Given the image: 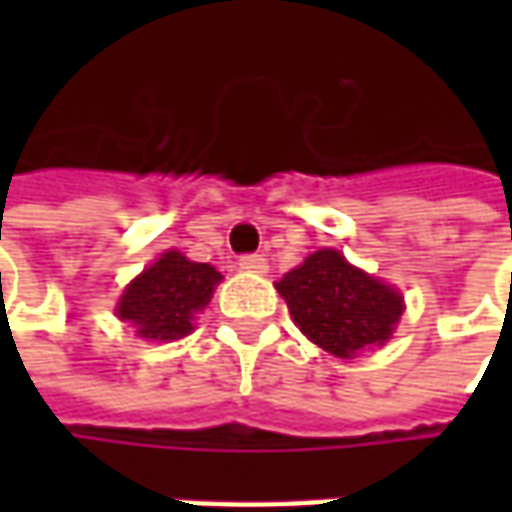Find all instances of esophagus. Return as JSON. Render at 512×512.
Masks as SVG:
<instances>
[{
    "instance_id": "34e87169",
    "label": "esophagus",
    "mask_w": 512,
    "mask_h": 512,
    "mask_svg": "<svg viewBox=\"0 0 512 512\" xmlns=\"http://www.w3.org/2000/svg\"><path fill=\"white\" fill-rule=\"evenodd\" d=\"M239 270H247V273H267V259L265 256H256V253H245L239 256Z\"/></svg>"
}]
</instances>
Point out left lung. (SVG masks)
<instances>
[{"label":"left lung","mask_w":512,"mask_h":512,"mask_svg":"<svg viewBox=\"0 0 512 512\" xmlns=\"http://www.w3.org/2000/svg\"><path fill=\"white\" fill-rule=\"evenodd\" d=\"M276 290L307 339L339 359L387 342L402 316V296L393 287L347 265L339 250L327 247L310 253L305 265L276 282Z\"/></svg>","instance_id":"1"}]
</instances>
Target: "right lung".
<instances>
[{"label":"right lung","mask_w":512,"mask_h":512,"mask_svg":"<svg viewBox=\"0 0 512 512\" xmlns=\"http://www.w3.org/2000/svg\"><path fill=\"white\" fill-rule=\"evenodd\" d=\"M219 279L222 273L216 267L190 262L170 250L130 282L116 313L119 319L133 322L142 339L173 342L193 330V313L205 310Z\"/></svg>","instance_id":"obj_1"}]
</instances>
